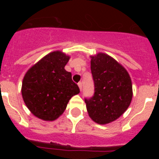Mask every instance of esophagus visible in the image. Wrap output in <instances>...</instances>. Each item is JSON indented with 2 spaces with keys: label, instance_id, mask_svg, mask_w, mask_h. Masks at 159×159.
I'll use <instances>...</instances> for the list:
<instances>
[{
  "label": "esophagus",
  "instance_id": "obj_1",
  "mask_svg": "<svg viewBox=\"0 0 159 159\" xmlns=\"http://www.w3.org/2000/svg\"><path fill=\"white\" fill-rule=\"evenodd\" d=\"M78 87H79L80 90H81V89H82V83H81V82H78Z\"/></svg>",
  "mask_w": 159,
  "mask_h": 159
}]
</instances>
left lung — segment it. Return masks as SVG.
Listing matches in <instances>:
<instances>
[{"mask_svg": "<svg viewBox=\"0 0 159 159\" xmlns=\"http://www.w3.org/2000/svg\"><path fill=\"white\" fill-rule=\"evenodd\" d=\"M91 70L94 92L92 97L84 98L89 115L98 124L111 122L130 105L132 98L131 78L120 64L103 53L91 57Z\"/></svg>", "mask_w": 159, "mask_h": 159, "instance_id": "left-lung-1", "label": "left lung"}]
</instances>
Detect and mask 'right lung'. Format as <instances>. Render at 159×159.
<instances>
[{
    "label": "right lung",
    "mask_w": 159,
    "mask_h": 159,
    "mask_svg": "<svg viewBox=\"0 0 159 159\" xmlns=\"http://www.w3.org/2000/svg\"><path fill=\"white\" fill-rule=\"evenodd\" d=\"M69 57L54 51L28 70L22 83V97L31 113L44 121L57 119L80 89L65 69Z\"/></svg>",
    "instance_id": "right-lung-1"
}]
</instances>
